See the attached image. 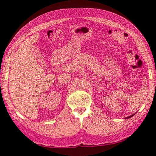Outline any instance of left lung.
<instances>
[{"label": "left lung", "instance_id": "left-lung-1", "mask_svg": "<svg viewBox=\"0 0 156 156\" xmlns=\"http://www.w3.org/2000/svg\"><path fill=\"white\" fill-rule=\"evenodd\" d=\"M134 115H135V113H134V114H133V115H129V116H128V117H126V118H124V119H128V118H131L132 116H133Z\"/></svg>", "mask_w": 156, "mask_h": 156}]
</instances>
